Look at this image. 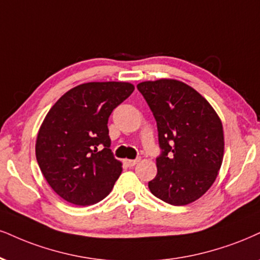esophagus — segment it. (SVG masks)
Returning <instances> with one entry per match:
<instances>
[{
    "mask_svg": "<svg viewBox=\"0 0 260 260\" xmlns=\"http://www.w3.org/2000/svg\"><path fill=\"white\" fill-rule=\"evenodd\" d=\"M140 158H136V159H127V160H125V164H126L127 166H135L137 162L140 161Z\"/></svg>",
    "mask_w": 260,
    "mask_h": 260,
    "instance_id": "1",
    "label": "esophagus"
}]
</instances>
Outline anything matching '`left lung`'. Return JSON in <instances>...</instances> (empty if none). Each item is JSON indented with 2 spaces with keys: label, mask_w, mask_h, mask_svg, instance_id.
Instances as JSON below:
<instances>
[{
  "label": "left lung",
  "mask_w": 260,
  "mask_h": 260,
  "mask_svg": "<svg viewBox=\"0 0 260 260\" xmlns=\"http://www.w3.org/2000/svg\"><path fill=\"white\" fill-rule=\"evenodd\" d=\"M158 127V174L148 182L153 195L174 206L203 197L223 161L222 121L197 90L175 79L137 84Z\"/></svg>",
  "instance_id": "left-lung-1"
}]
</instances>
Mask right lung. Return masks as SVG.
<instances>
[{
  "label": "right lung",
  "mask_w": 260,
  "mask_h": 260,
  "mask_svg": "<svg viewBox=\"0 0 260 260\" xmlns=\"http://www.w3.org/2000/svg\"><path fill=\"white\" fill-rule=\"evenodd\" d=\"M125 82L84 83L62 95L44 118L36 158L55 193L78 206L111 193L123 168L111 150L108 118L133 94Z\"/></svg>",
  "instance_id": "right-lung-1"
}]
</instances>
